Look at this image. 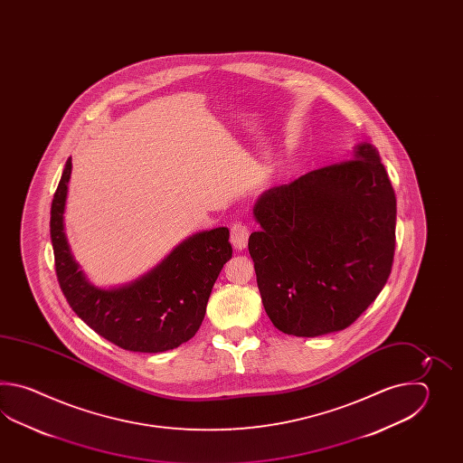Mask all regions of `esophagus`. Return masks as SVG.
<instances>
[{"label": "esophagus", "instance_id": "obj_1", "mask_svg": "<svg viewBox=\"0 0 463 463\" xmlns=\"http://www.w3.org/2000/svg\"><path fill=\"white\" fill-rule=\"evenodd\" d=\"M248 236H250V230L246 227L245 223L241 222H235L232 225V232H230V241L236 250H245L248 245Z\"/></svg>", "mask_w": 463, "mask_h": 463}]
</instances>
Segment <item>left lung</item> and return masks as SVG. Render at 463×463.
I'll list each match as a JSON object with an SVG mask.
<instances>
[{"label":"left lung","instance_id":"obj_1","mask_svg":"<svg viewBox=\"0 0 463 463\" xmlns=\"http://www.w3.org/2000/svg\"><path fill=\"white\" fill-rule=\"evenodd\" d=\"M395 213L392 184L367 142L351 160L266 190L248 250L275 327L316 337L353 325L391 275Z\"/></svg>","mask_w":463,"mask_h":463}]
</instances>
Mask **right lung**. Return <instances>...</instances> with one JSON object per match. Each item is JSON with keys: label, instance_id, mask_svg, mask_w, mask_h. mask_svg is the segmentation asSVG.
Masks as SVG:
<instances>
[{"label": "right lung", "instance_id": "obj_1", "mask_svg": "<svg viewBox=\"0 0 463 463\" xmlns=\"http://www.w3.org/2000/svg\"><path fill=\"white\" fill-rule=\"evenodd\" d=\"M71 168L70 157L52 198L50 227L56 275L72 311L99 335L134 353H164L187 343L202 325L212 288L232 258L228 228L190 236L130 285L110 289L90 285L64 233Z\"/></svg>", "mask_w": 463, "mask_h": 463}]
</instances>
